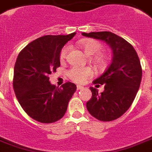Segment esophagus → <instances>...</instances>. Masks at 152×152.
<instances>
[{
  "label": "esophagus",
  "mask_w": 152,
  "mask_h": 152,
  "mask_svg": "<svg viewBox=\"0 0 152 152\" xmlns=\"http://www.w3.org/2000/svg\"><path fill=\"white\" fill-rule=\"evenodd\" d=\"M82 88H84V86H82V85H77V90H81V89H82Z\"/></svg>",
  "instance_id": "1"
}]
</instances>
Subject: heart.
<instances>
[{
	"mask_svg": "<svg viewBox=\"0 0 152 152\" xmlns=\"http://www.w3.org/2000/svg\"><path fill=\"white\" fill-rule=\"evenodd\" d=\"M81 47L83 48L85 53L88 55H95L102 50L103 46L101 42L95 39H85L80 42ZM68 52V47L64 46L61 50V53H60V60L61 61H64L67 56V53ZM94 61L96 63V64L99 68H103L106 67L107 64V57L106 55L102 53H98L95 57H94ZM92 75V71L91 68L88 67H75L71 68L69 71L68 75L70 78L77 83H82L91 77Z\"/></svg>",
	"mask_w": 152,
	"mask_h": 152,
	"instance_id": "1",
	"label": "heart"
}]
</instances>
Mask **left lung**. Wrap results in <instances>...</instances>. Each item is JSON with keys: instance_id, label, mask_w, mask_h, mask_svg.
I'll return each instance as SVG.
<instances>
[{"instance_id": "left-lung-1", "label": "left lung", "mask_w": 152, "mask_h": 152, "mask_svg": "<svg viewBox=\"0 0 152 152\" xmlns=\"http://www.w3.org/2000/svg\"><path fill=\"white\" fill-rule=\"evenodd\" d=\"M82 36L102 40L113 50L110 65L94 84L104 85L101 93L90 87L91 99L86 107L91 116L101 121H112L128 110L138 91L142 69L136 50L127 41L110 32H83Z\"/></svg>"}]
</instances>
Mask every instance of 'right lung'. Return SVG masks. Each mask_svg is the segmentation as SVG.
Masks as SVG:
<instances>
[{
    "instance_id": "1",
    "label": "right lung",
    "mask_w": 152,
    "mask_h": 152,
    "mask_svg": "<svg viewBox=\"0 0 152 152\" xmlns=\"http://www.w3.org/2000/svg\"><path fill=\"white\" fill-rule=\"evenodd\" d=\"M75 34L39 37L18 56L14 68L15 93L25 112L36 121L50 124L62 118L77 89L71 82L56 87L49 77L60 67L61 50Z\"/></svg>"
}]
</instances>
